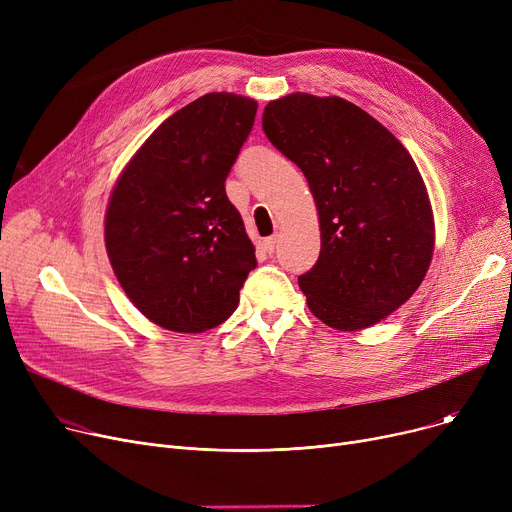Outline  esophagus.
I'll return each mask as SVG.
<instances>
[{
	"instance_id": "1",
	"label": "esophagus",
	"mask_w": 512,
	"mask_h": 512,
	"mask_svg": "<svg viewBox=\"0 0 512 512\" xmlns=\"http://www.w3.org/2000/svg\"><path fill=\"white\" fill-rule=\"evenodd\" d=\"M276 242H278V234H274V236H267V238H263L261 240V247H263V251L265 253H274V249H276Z\"/></svg>"
}]
</instances>
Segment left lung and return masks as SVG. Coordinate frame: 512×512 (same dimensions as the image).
I'll use <instances>...</instances> for the list:
<instances>
[{"label":"left lung","instance_id":"left-lung-1","mask_svg":"<svg viewBox=\"0 0 512 512\" xmlns=\"http://www.w3.org/2000/svg\"><path fill=\"white\" fill-rule=\"evenodd\" d=\"M263 132L315 199L321 251L299 276L311 313L342 332L375 326L413 297L434 255V211L411 153L342 97L270 101Z\"/></svg>","mask_w":512,"mask_h":512}]
</instances>
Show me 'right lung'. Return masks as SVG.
<instances>
[{"label":"right lung","mask_w":512,"mask_h":512,"mask_svg":"<svg viewBox=\"0 0 512 512\" xmlns=\"http://www.w3.org/2000/svg\"><path fill=\"white\" fill-rule=\"evenodd\" d=\"M255 114L251 97L195 99L153 130L114 186L107 257L132 305L161 328L220 326L255 270V247L224 186Z\"/></svg>","instance_id":"right-lung-1"}]
</instances>
